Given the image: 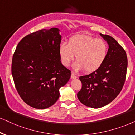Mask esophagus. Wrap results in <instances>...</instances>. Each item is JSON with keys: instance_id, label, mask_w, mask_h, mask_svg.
<instances>
[{"instance_id": "esophagus-1", "label": "esophagus", "mask_w": 135, "mask_h": 135, "mask_svg": "<svg viewBox=\"0 0 135 135\" xmlns=\"http://www.w3.org/2000/svg\"><path fill=\"white\" fill-rule=\"evenodd\" d=\"M71 78H72V79H75V78H77V76H76L75 75V74L74 72H71Z\"/></svg>"}]
</instances>
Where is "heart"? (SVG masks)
<instances>
[{
    "mask_svg": "<svg viewBox=\"0 0 135 135\" xmlns=\"http://www.w3.org/2000/svg\"><path fill=\"white\" fill-rule=\"evenodd\" d=\"M108 45L102 39H97L88 35L71 37L68 44L62 43L59 54L62 64L69 66L76 55L75 68L86 72H93L103 64L107 57Z\"/></svg>",
    "mask_w": 135,
    "mask_h": 135,
    "instance_id": "1",
    "label": "heart"
}]
</instances>
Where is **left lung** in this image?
Instances as JSON below:
<instances>
[{"label":"left lung","instance_id":"obj_1","mask_svg":"<svg viewBox=\"0 0 135 135\" xmlns=\"http://www.w3.org/2000/svg\"><path fill=\"white\" fill-rule=\"evenodd\" d=\"M100 35L108 44L107 57L96 71L80 76L82 86L77 93L81 103L93 108L108 105L119 95L125 81L128 66L123 48L110 35Z\"/></svg>","mask_w":135,"mask_h":135}]
</instances>
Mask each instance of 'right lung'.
<instances>
[{
  "label": "right lung",
  "instance_id": "add662e5",
  "mask_svg": "<svg viewBox=\"0 0 135 135\" xmlns=\"http://www.w3.org/2000/svg\"><path fill=\"white\" fill-rule=\"evenodd\" d=\"M57 28L42 29L23 37L12 61V75L23 102L37 109L51 107L59 98V89L71 76L60 61L62 36Z\"/></svg>",
  "mask_w": 135,
  "mask_h": 135
}]
</instances>
